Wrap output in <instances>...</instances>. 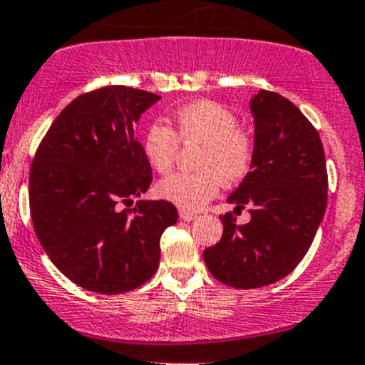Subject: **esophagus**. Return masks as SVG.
<instances>
[{
	"label": "esophagus",
	"mask_w": 365,
	"mask_h": 365,
	"mask_svg": "<svg viewBox=\"0 0 365 365\" xmlns=\"http://www.w3.org/2000/svg\"><path fill=\"white\" fill-rule=\"evenodd\" d=\"M179 217H181L182 221H193L195 217H197V214H195V212H190V210H184V209H181V210H179Z\"/></svg>",
	"instance_id": "34e87169"
}]
</instances>
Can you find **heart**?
Listing matches in <instances>:
<instances>
[{
	"mask_svg": "<svg viewBox=\"0 0 365 365\" xmlns=\"http://www.w3.org/2000/svg\"><path fill=\"white\" fill-rule=\"evenodd\" d=\"M174 131L161 123L148 126L142 137V151L153 170L168 172L184 145L200 144L197 172H178L161 179L156 193L184 210H198L212 200L221 181L237 184L251 172L255 161L253 135L239 126L235 112L212 100H198L175 110Z\"/></svg>",
	"mask_w": 365,
	"mask_h": 365,
	"instance_id": "b5f03b06",
	"label": "heart"
}]
</instances>
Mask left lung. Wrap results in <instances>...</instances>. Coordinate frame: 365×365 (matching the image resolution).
Returning a JSON list of instances; mask_svg holds the SVG:
<instances>
[{
	"mask_svg": "<svg viewBox=\"0 0 365 365\" xmlns=\"http://www.w3.org/2000/svg\"><path fill=\"white\" fill-rule=\"evenodd\" d=\"M255 153L250 174L228 197L235 210L250 205L251 221L223 220L221 240L204 251L209 272L234 288H260L283 279L309 250L327 207L325 153L317 128L272 91L251 98Z\"/></svg>",
	"mask_w": 365,
	"mask_h": 365,
	"instance_id": "8db88e82",
	"label": "left lung"
}]
</instances>
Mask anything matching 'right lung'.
<instances>
[{"label": "right lung", "instance_id": "right-lung-1", "mask_svg": "<svg viewBox=\"0 0 365 365\" xmlns=\"http://www.w3.org/2000/svg\"><path fill=\"white\" fill-rule=\"evenodd\" d=\"M160 96L128 86L84 93L54 119L29 172L35 234L81 288L118 295L160 265V239L178 223L167 200H137L153 181L133 126Z\"/></svg>", "mask_w": 365, "mask_h": 365}]
</instances>
